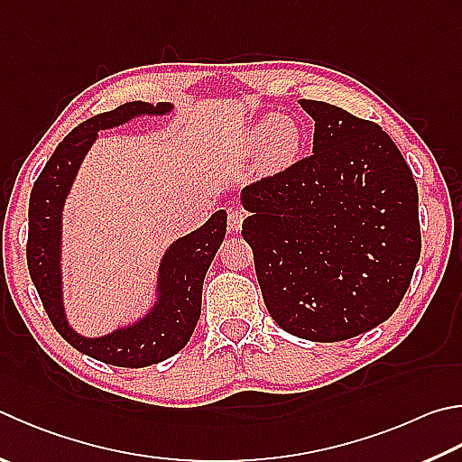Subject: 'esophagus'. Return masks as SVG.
Masks as SVG:
<instances>
[{
	"mask_svg": "<svg viewBox=\"0 0 462 462\" xmlns=\"http://www.w3.org/2000/svg\"><path fill=\"white\" fill-rule=\"evenodd\" d=\"M245 217H246V212L242 208H228V230L238 232L242 228Z\"/></svg>",
	"mask_w": 462,
	"mask_h": 462,
	"instance_id": "obj_1",
	"label": "esophagus"
}]
</instances>
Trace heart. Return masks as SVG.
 I'll return each instance as SVG.
<instances>
[{
    "label": "heart",
    "mask_w": 462,
    "mask_h": 462,
    "mask_svg": "<svg viewBox=\"0 0 462 462\" xmlns=\"http://www.w3.org/2000/svg\"><path fill=\"white\" fill-rule=\"evenodd\" d=\"M305 143V133L295 119H279L268 115L258 121L248 133V149L263 145V162L271 171L284 170L292 165L300 155Z\"/></svg>",
    "instance_id": "b5f03b06"
}]
</instances>
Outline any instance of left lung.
Instances as JSON below:
<instances>
[{"mask_svg":"<svg viewBox=\"0 0 462 462\" xmlns=\"http://www.w3.org/2000/svg\"><path fill=\"white\" fill-rule=\"evenodd\" d=\"M313 153L250 183L242 224L268 313L309 341H343L396 311L420 258L418 188L380 125L300 100Z\"/></svg>","mask_w":462,"mask_h":462,"instance_id":"left-lung-1","label":"left lung"}]
</instances>
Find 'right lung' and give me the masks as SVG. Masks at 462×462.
Masks as SVG:
<instances>
[{
    "mask_svg": "<svg viewBox=\"0 0 462 462\" xmlns=\"http://www.w3.org/2000/svg\"><path fill=\"white\" fill-rule=\"evenodd\" d=\"M171 105L125 103L90 116L66 135L38 175L30 194L28 271L56 331L80 354L119 367H145L186 347L202 313L204 276L226 234V212H217L188 236L173 242L159 271V303L145 319L106 337L87 339L66 323L60 291V216L64 198L98 129H111L137 115H163Z\"/></svg>",
    "mask_w": 462,
    "mask_h": 462,
    "instance_id": "obj_1",
    "label": "right lung"
}]
</instances>
